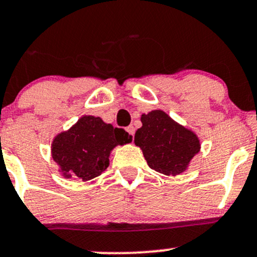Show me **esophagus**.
Listing matches in <instances>:
<instances>
[{
    "label": "esophagus",
    "instance_id": "1",
    "mask_svg": "<svg viewBox=\"0 0 257 257\" xmlns=\"http://www.w3.org/2000/svg\"><path fill=\"white\" fill-rule=\"evenodd\" d=\"M126 131L128 132V135H131L132 136V140H134V135H135V127L134 126H128V127H126Z\"/></svg>",
    "mask_w": 257,
    "mask_h": 257
}]
</instances>
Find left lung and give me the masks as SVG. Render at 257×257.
<instances>
[{
  "label": "left lung",
  "mask_w": 257,
  "mask_h": 257,
  "mask_svg": "<svg viewBox=\"0 0 257 257\" xmlns=\"http://www.w3.org/2000/svg\"><path fill=\"white\" fill-rule=\"evenodd\" d=\"M141 121L142 127L136 131L135 145L142 150L151 169L168 176L184 173L201 148L195 132L162 110L142 114Z\"/></svg>",
  "instance_id": "8db88e82"
}]
</instances>
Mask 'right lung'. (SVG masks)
<instances>
[{
  "label": "right lung",
  "mask_w": 257,
  "mask_h": 257,
  "mask_svg": "<svg viewBox=\"0 0 257 257\" xmlns=\"http://www.w3.org/2000/svg\"><path fill=\"white\" fill-rule=\"evenodd\" d=\"M132 141L123 128L105 123L100 117L84 115L67 131L52 141V159L66 179L88 181L100 175L109 167V157L116 146Z\"/></svg>",
  "instance_id": "obj_1"
}]
</instances>
